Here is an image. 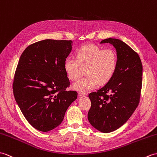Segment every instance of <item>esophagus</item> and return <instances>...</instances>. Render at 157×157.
<instances>
[{
	"mask_svg": "<svg viewBox=\"0 0 157 157\" xmlns=\"http://www.w3.org/2000/svg\"><path fill=\"white\" fill-rule=\"evenodd\" d=\"M87 94L85 92H78V96L79 97H84L86 96Z\"/></svg>",
	"mask_w": 157,
	"mask_h": 157,
	"instance_id": "esophagus-1",
	"label": "esophagus"
}]
</instances>
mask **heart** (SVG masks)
<instances>
[{"label": "heart", "mask_w": 157, "mask_h": 157, "mask_svg": "<svg viewBox=\"0 0 157 157\" xmlns=\"http://www.w3.org/2000/svg\"><path fill=\"white\" fill-rule=\"evenodd\" d=\"M76 60L68 58L64 64L68 78L76 81L85 71V77L75 83L73 88L81 92L109 82L116 71L117 56L113 49H104L94 44L81 47L76 52Z\"/></svg>", "instance_id": "1"}]
</instances>
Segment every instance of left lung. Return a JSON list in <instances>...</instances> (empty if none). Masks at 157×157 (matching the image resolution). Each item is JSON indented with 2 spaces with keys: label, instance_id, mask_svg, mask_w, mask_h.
I'll return each instance as SVG.
<instances>
[{
  "label": "left lung",
  "instance_id": "left-lung-1",
  "mask_svg": "<svg viewBox=\"0 0 157 157\" xmlns=\"http://www.w3.org/2000/svg\"><path fill=\"white\" fill-rule=\"evenodd\" d=\"M116 48V71L110 81L96 92L89 93L91 106L88 120L103 133L117 130L126 122L140 101L142 84V64L138 54L120 40L108 38Z\"/></svg>",
  "mask_w": 157,
  "mask_h": 157
}]
</instances>
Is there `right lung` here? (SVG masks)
<instances>
[{
	"label": "right lung",
	"instance_id": "add662e5",
	"mask_svg": "<svg viewBox=\"0 0 157 157\" xmlns=\"http://www.w3.org/2000/svg\"><path fill=\"white\" fill-rule=\"evenodd\" d=\"M72 44L44 40L30 45L20 57L13 83L14 97L25 119L39 131L58 126L77 98L75 90H66L70 81L64 64Z\"/></svg>",
	"mask_w": 157,
	"mask_h": 157
}]
</instances>
